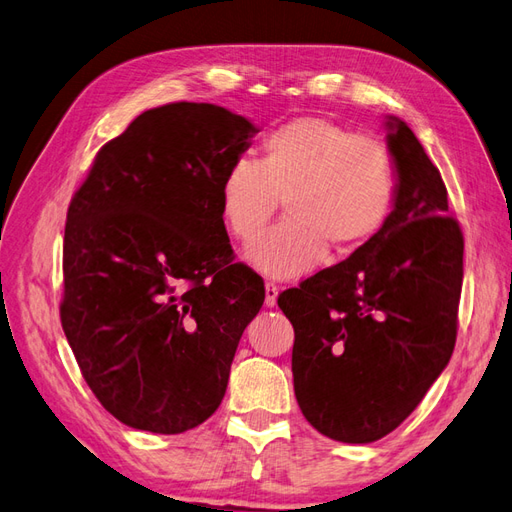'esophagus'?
Instances as JSON below:
<instances>
[{
    "label": "esophagus",
    "instance_id": "1",
    "mask_svg": "<svg viewBox=\"0 0 512 512\" xmlns=\"http://www.w3.org/2000/svg\"><path fill=\"white\" fill-rule=\"evenodd\" d=\"M277 292H280V288H277L273 282L265 284V303H267V307H273L277 303Z\"/></svg>",
    "mask_w": 512,
    "mask_h": 512
}]
</instances>
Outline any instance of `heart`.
I'll use <instances>...</instances> for the list:
<instances>
[{
  "mask_svg": "<svg viewBox=\"0 0 512 512\" xmlns=\"http://www.w3.org/2000/svg\"><path fill=\"white\" fill-rule=\"evenodd\" d=\"M284 200L286 222L247 250L277 280L316 269L329 247L344 256L374 239L397 200V164L378 138L324 117H297L271 130L258 162L235 160L220 183V211L241 243L256 241Z\"/></svg>",
  "mask_w": 512,
  "mask_h": 512,
  "instance_id": "heart-1",
  "label": "heart"
}]
</instances>
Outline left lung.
<instances>
[{"label": "left lung", "mask_w": 512, "mask_h": 512, "mask_svg": "<svg viewBox=\"0 0 512 512\" xmlns=\"http://www.w3.org/2000/svg\"><path fill=\"white\" fill-rule=\"evenodd\" d=\"M386 143L397 200L378 235L288 288L294 395L322 436L367 444L397 429L451 361L463 282V232L440 170L404 121Z\"/></svg>", "instance_id": "obj_1"}]
</instances>
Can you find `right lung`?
<instances>
[{
	"mask_svg": "<svg viewBox=\"0 0 512 512\" xmlns=\"http://www.w3.org/2000/svg\"><path fill=\"white\" fill-rule=\"evenodd\" d=\"M254 134L215 104L149 108L98 151L70 200L61 327L87 386L123 425L181 433L222 404L265 301L220 211L222 177Z\"/></svg>",
	"mask_w": 512,
	"mask_h": 512,
	"instance_id": "obj_1",
	"label": "right lung"
}]
</instances>
